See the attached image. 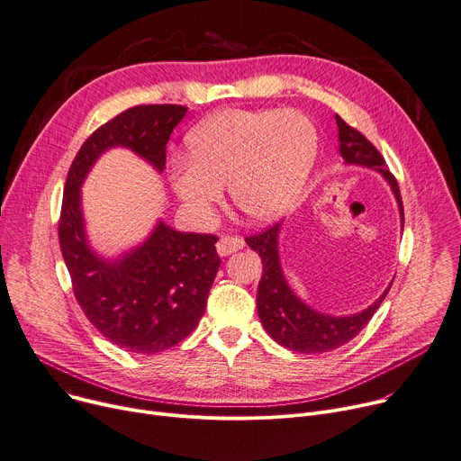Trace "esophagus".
Instances as JSON below:
<instances>
[{
    "label": "esophagus",
    "instance_id": "esophagus-1",
    "mask_svg": "<svg viewBox=\"0 0 461 461\" xmlns=\"http://www.w3.org/2000/svg\"><path fill=\"white\" fill-rule=\"evenodd\" d=\"M242 247H244V240L240 237L224 235L217 242V252H219V256L226 258V256H230V254H233L237 250H242Z\"/></svg>",
    "mask_w": 461,
    "mask_h": 461
}]
</instances>
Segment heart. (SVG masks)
Returning <instances> with one entry per match:
<instances>
[{
  "instance_id": "b5f03b06",
  "label": "heart",
  "mask_w": 461,
  "mask_h": 461,
  "mask_svg": "<svg viewBox=\"0 0 461 461\" xmlns=\"http://www.w3.org/2000/svg\"><path fill=\"white\" fill-rule=\"evenodd\" d=\"M317 148V128L300 111L226 109L189 133V161H172L170 183L198 221L211 219L228 183L233 205L265 224L294 205L315 165Z\"/></svg>"
}]
</instances>
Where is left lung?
Segmentation results:
<instances>
[{
    "mask_svg": "<svg viewBox=\"0 0 461 461\" xmlns=\"http://www.w3.org/2000/svg\"><path fill=\"white\" fill-rule=\"evenodd\" d=\"M335 122L339 131V156L343 158V165L375 170L387 181L401 212V226L404 228L401 191L393 174L385 168L380 151L359 131L350 128L339 114H335ZM280 233L282 222L261 235L247 239V244L263 263V276L258 287V313L263 328L276 343L302 354H324L352 341L380 308L393 280L369 308L352 315L321 313L305 303L289 285L280 258Z\"/></svg>",
    "mask_w": 461,
    "mask_h": 461,
    "instance_id": "8db88e82",
    "label": "left lung"
}]
</instances>
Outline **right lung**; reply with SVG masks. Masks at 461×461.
I'll use <instances>...</instances> for the list:
<instances>
[{"label": "right lung", "instance_id": "right-lung-1", "mask_svg": "<svg viewBox=\"0 0 461 461\" xmlns=\"http://www.w3.org/2000/svg\"><path fill=\"white\" fill-rule=\"evenodd\" d=\"M189 111L139 105L92 133L68 170L59 242L83 313L104 337L128 352L156 354L198 326L219 272V237L177 231L158 221L148 237L113 258L90 244L81 187L98 159L126 148L161 174L172 130Z\"/></svg>", "mask_w": 461, "mask_h": 461}]
</instances>
